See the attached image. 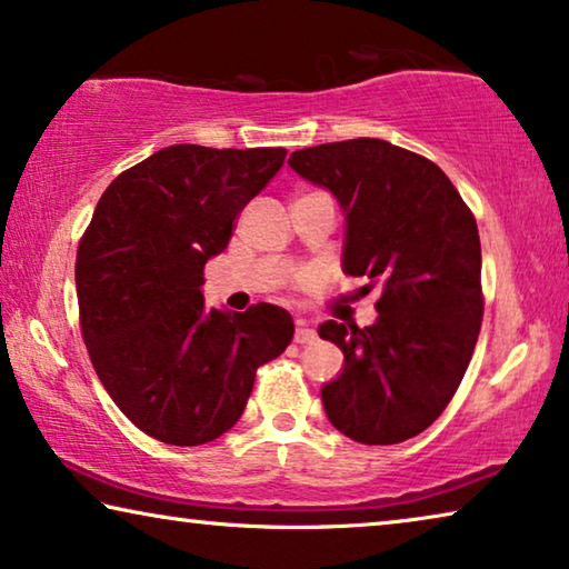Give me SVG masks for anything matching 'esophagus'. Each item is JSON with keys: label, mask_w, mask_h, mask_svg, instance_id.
Instances as JSON below:
<instances>
[{"label": "esophagus", "mask_w": 569, "mask_h": 569, "mask_svg": "<svg viewBox=\"0 0 569 569\" xmlns=\"http://www.w3.org/2000/svg\"><path fill=\"white\" fill-rule=\"evenodd\" d=\"M293 339L299 345H309V342H313V339H317V332H313V329L307 325V321H296Z\"/></svg>", "instance_id": "obj_1"}]
</instances>
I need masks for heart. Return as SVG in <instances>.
<instances>
[{"instance_id":"1","label":"heart","mask_w":569,"mask_h":569,"mask_svg":"<svg viewBox=\"0 0 569 569\" xmlns=\"http://www.w3.org/2000/svg\"><path fill=\"white\" fill-rule=\"evenodd\" d=\"M309 281V273H299L296 276V283H307Z\"/></svg>"}]
</instances>
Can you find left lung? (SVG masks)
<instances>
[{
	"mask_svg": "<svg viewBox=\"0 0 569 569\" xmlns=\"http://www.w3.org/2000/svg\"><path fill=\"white\" fill-rule=\"evenodd\" d=\"M288 166L342 203L345 273L380 286L376 325L319 327L345 352V370L321 388L327 417L355 442H406L447 409L478 342L472 211L437 163L378 138L296 150Z\"/></svg>",
	"mask_w": 569,
	"mask_h": 569,
	"instance_id": "left-lung-1",
	"label": "left lung"
}]
</instances>
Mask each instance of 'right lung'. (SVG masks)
Returning a JSON list of instances; mask_svg holds the SVG:
<instances>
[{
  "label": "right lung",
  "mask_w": 569,
  "mask_h": 569,
  "mask_svg": "<svg viewBox=\"0 0 569 569\" xmlns=\"http://www.w3.org/2000/svg\"><path fill=\"white\" fill-rule=\"evenodd\" d=\"M286 148L171 146L127 168L76 252L79 325L120 411L158 442L197 447L242 417L256 372L293 339L291 313L203 309V266L281 171Z\"/></svg>",
  "instance_id": "1"
}]
</instances>
